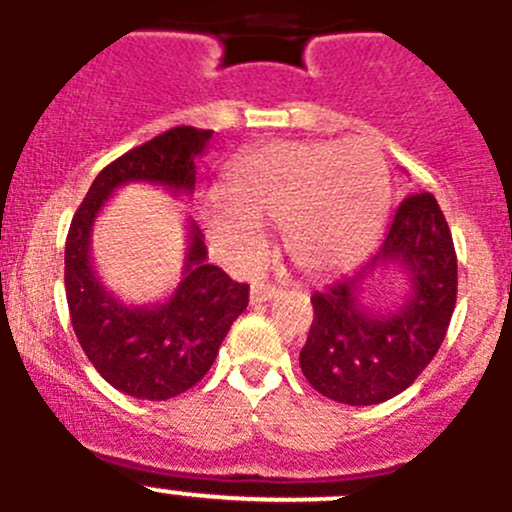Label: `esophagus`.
<instances>
[{"label": "esophagus", "mask_w": 512, "mask_h": 512, "mask_svg": "<svg viewBox=\"0 0 512 512\" xmlns=\"http://www.w3.org/2000/svg\"><path fill=\"white\" fill-rule=\"evenodd\" d=\"M277 287L275 285H265V282H257V285H252L250 290V302L252 305H262V302H270L272 297H277Z\"/></svg>", "instance_id": "1"}]
</instances>
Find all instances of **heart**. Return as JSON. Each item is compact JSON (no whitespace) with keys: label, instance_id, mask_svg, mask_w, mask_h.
<instances>
[{"label":"heart","instance_id":"1","mask_svg":"<svg viewBox=\"0 0 512 512\" xmlns=\"http://www.w3.org/2000/svg\"><path fill=\"white\" fill-rule=\"evenodd\" d=\"M227 200L207 207V232L232 262L265 250L262 220L280 222L287 255L305 272H330L360 255L388 210L385 157L370 140H282L237 157Z\"/></svg>","mask_w":512,"mask_h":512}]
</instances>
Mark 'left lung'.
Returning a JSON list of instances; mask_svg holds the SVG:
<instances>
[{"label":"left lung","instance_id":"obj_1","mask_svg":"<svg viewBox=\"0 0 512 512\" xmlns=\"http://www.w3.org/2000/svg\"><path fill=\"white\" fill-rule=\"evenodd\" d=\"M398 266L411 295L395 311L359 302L377 269ZM458 297V257L438 200L418 192L400 202L380 250L352 275L312 295L315 320L300 350L302 375L325 398L377 405L418 380L445 340Z\"/></svg>","mask_w":512,"mask_h":512}]
</instances>
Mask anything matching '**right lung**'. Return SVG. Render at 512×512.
Masks as SVG:
<instances>
[{
    "mask_svg": "<svg viewBox=\"0 0 512 512\" xmlns=\"http://www.w3.org/2000/svg\"><path fill=\"white\" fill-rule=\"evenodd\" d=\"M210 137L212 130L175 127L117 157L94 177L69 225L64 287L74 335L99 375L132 398L170 400L197 385L247 307L250 285L207 262L205 235L190 222L177 290L155 305H124L92 267L94 220L112 192L130 182L160 185L175 197L192 195L195 160Z\"/></svg>",
    "mask_w": 512,
    "mask_h": 512,
    "instance_id": "1",
    "label": "right lung"
}]
</instances>
